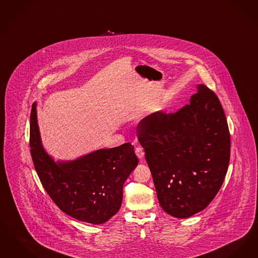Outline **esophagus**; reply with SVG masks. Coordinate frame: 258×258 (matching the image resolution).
Returning a JSON list of instances; mask_svg holds the SVG:
<instances>
[{
  "mask_svg": "<svg viewBox=\"0 0 258 258\" xmlns=\"http://www.w3.org/2000/svg\"><path fill=\"white\" fill-rule=\"evenodd\" d=\"M135 154H136L137 157H138L139 159H143L145 153L144 151H143V149H142V147H140V146H137V147L135 148Z\"/></svg>",
  "mask_w": 258,
  "mask_h": 258,
  "instance_id": "1",
  "label": "esophagus"
}]
</instances>
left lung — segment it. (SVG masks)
Wrapping results in <instances>:
<instances>
[{
    "label": "left lung",
    "mask_w": 258,
    "mask_h": 258,
    "mask_svg": "<svg viewBox=\"0 0 258 258\" xmlns=\"http://www.w3.org/2000/svg\"><path fill=\"white\" fill-rule=\"evenodd\" d=\"M175 113L155 112L137 125L159 205L184 219L204 210L224 182L230 155L227 118L216 94L198 84Z\"/></svg>",
    "instance_id": "8db88e82"
}]
</instances>
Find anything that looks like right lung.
I'll return each instance as SVG.
<instances>
[{
	"label": "right lung",
	"instance_id": "1",
	"mask_svg": "<svg viewBox=\"0 0 258 258\" xmlns=\"http://www.w3.org/2000/svg\"><path fill=\"white\" fill-rule=\"evenodd\" d=\"M30 147L42 185L64 213L82 222L101 225L119 211L124 181L138 164L131 143L55 162L43 148L34 103Z\"/></svg>",
	"mask_w": 258,
	"mask_h": 258
}]
</instances>
